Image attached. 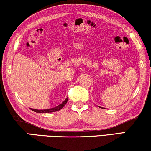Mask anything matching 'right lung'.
<instances>
[{
	"instance_id": "right-lung-1",
	"label": "right lung",
	"mask_w": 151,
	"mask_h": 151,
	"mask_svg": "<svg viewBox=\"0 0 151 151\" xmlns=\"http://www.w3.org/2000/svg\"><path fill=\"white\" fill-rule=\"evenodd\" d=\"M67 100H68V98H67L65 99V100L64 101L61 103L60 104H59L58 106H55V107H53V108H51V109H44V110H38V109H32V111H34V112H36V113H52V112H55V111H58L59 110H60L61 109H63L64 106L67 104Z\"/></svg>"
}]
</instances>
